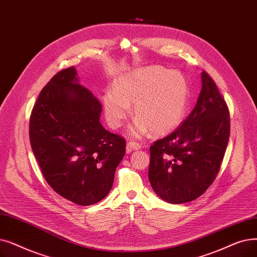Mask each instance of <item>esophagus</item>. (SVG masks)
<instances>
[{"label":"esophagus","instance_id":"34e87169","mask_svg":"<svg viewBox=\"0 0 257 257\" xmlns=\"http://www.w3.org/2000/svg\"><path fill=\"white\" fill-rule=\"evenodd\" d=\"M141 148H142L141 144H138V143H135V142L127 143V146H126L127 152H131L133 150H140Z\"/></svg>","mask_w":257,"mask_h":257}]
</instances>
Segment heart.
Returning <instances> with one entry per match:
<instances>
[{"label": "heart", "instance_id": "heart-1", "mask_svg": "<svg viewBox=\"0 0 257 257\" xmlns=\"http://www.w3.org/2000/svg\"><path fill=\"white\" fill-rule=\"evenodd\" d=\"M189 94L188 82L181 72L162 66L142 67L119 75L114 88L105 91L106 120L111 128H119L133 105L138 117L130 127L133 137L140 138L150 130L154 135H166L185 119Z\"/></svg>", "mask_w": 257, "mask_h": 257}]
</instances>
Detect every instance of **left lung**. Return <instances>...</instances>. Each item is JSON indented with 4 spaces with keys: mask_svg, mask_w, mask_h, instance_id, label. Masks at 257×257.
I'll return each mask as SVG.
<instances>
[{
    "mask_svg": "<svg viewBox=\"0 0 257 257\" xmlns=\"http://www.w3.org/2000/svg\"><path fill=\"white\" fill-rule=\"evenodd\" d=\"M192 112L171 135L150 147L149 181L170 204L202 195L219 171L230 137L229 110L213 80L204 71Z\"/></svg>",
    "mask_w": 257,
    "mask_h": 257,
    "instance_id": "obj_1",
    "label": "left lung"
}]
</instances>
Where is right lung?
<instances>
[{
	"mask_svg": "<svg viewBox=\"0 0 257 257\" xmlns=\"http://www.w3.org/2000/svg\"><path fill=\"white\" fill-rule=\"evenodd\" d=\"M101 113L102 105L69 67L43 88L30 116L31 148L46 182L80 206L108 195L126 152L125 140L102 126Z\"/></svg>",
	"mask_w": 257,
	"mask_h": 257,
	"instance_id": "1",
	"label": "right lung"
}]
</instances>
